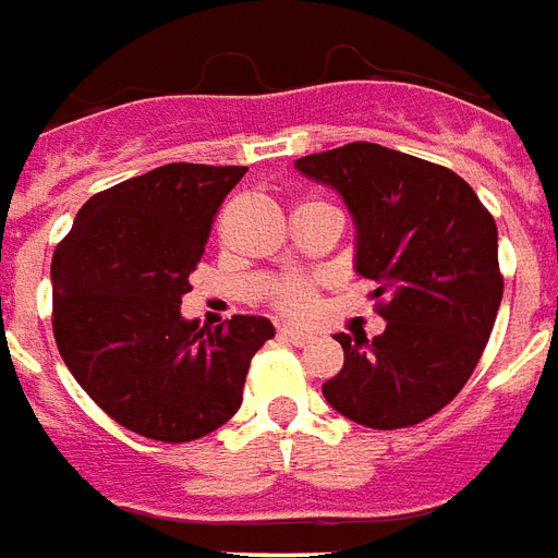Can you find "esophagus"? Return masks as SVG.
<instances>
[{
    "instance_id": "1",
    "label": "esophagus",
    "mask_w": 558,
    "mask_h": 558,
    "mask_svg": "<svg viewBox=\"0 0 558 558\" xmlns=\"http://www.w3.org/2000/svg\"><path fill=\"white\" fill-rule=\"evenodd\" d=\"M279 338L296 343V347H305V343L314 341L312 332H303V329H296V326H282V329H279Z\"/></svg>"
}]
</instances>
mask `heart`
<instances>
[{
    "label": "heart",
    "mask_w": 558,
    "mask_h": 558,
    "mask_svg": "<svg viewBox=\"0 0 558 558\" xmlns=\"http://www.w3.org/2000/svg\"><path fill=\"white\" fill-rule=\"evenodd\" d=\"M270 300L279 312L291 314V317H305L314 308V284L305 276H284L274 284Z\"/></svg>",
    "instance_id": "b5f03b06"
}]
</instances>
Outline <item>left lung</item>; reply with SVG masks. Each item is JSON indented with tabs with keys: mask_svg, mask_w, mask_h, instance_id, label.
I'll list each match as a JSON object with an SVG mask.
<instances>
[{
	"mask_svg": "<svg viewBox=\"0 0 558 558\" xmlns=\"http://www.w3.org/2000/svg\"><path fill=\"white\" fill-rule=\"evenodd\" d=\"M294 167L341 196L355 274L374 279L385 332H338L343 367L326 403L371 429L433 417L462 391L502 300L497 226L464 179L379 144L305 155Z\"/></svg>",
	"mask_w": 558,
	"mask_h": 558,
	"instance_id": "8db88e82",
	"label": "left lung"
}]
</instances>
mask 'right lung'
<instances>
[{
  "label": "right lung",
  "mask_w": 558,
  "mask_h": 558,
  "mask_svg": "<svg viewBox=\"0 0 558 558\" xmlns=\"http://www.w3.org/2000/svg\"><path fill=\"white\" fill-rule=\"evenodd\" d=\"M246 167L165 165L90 196L52 255V329L87 397L155 441H194L244 400L267 317L182 314L217 208Z\"/></svg>",
  "instance_id": "add662e5"
}]
</instances>
